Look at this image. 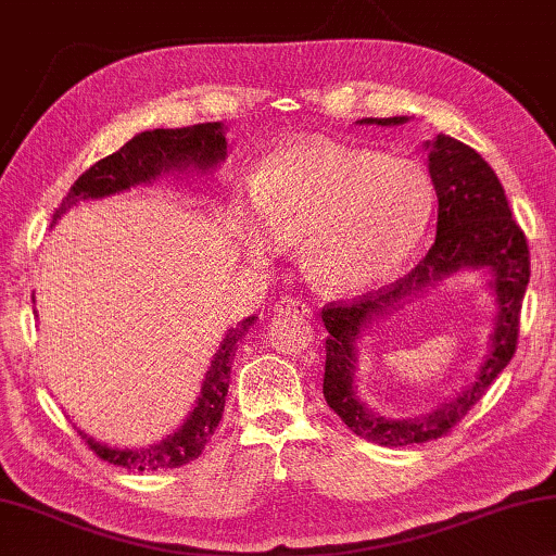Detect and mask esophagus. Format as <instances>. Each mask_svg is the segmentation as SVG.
I'll return each instance as SVG.
<instances>
[{
	"mask_svg": "<svg viewBox=\"0 0 556 556\" xmlns=\"http://www.w3.org/2000/svg\"><path fill=\"white\" fill-rule=\"evenodd\" d=\"M275 314H296V316H302V319H309V316L314 314V309L304 302V299L285 296V299H279V302L275 304Z\"/></svg>",
	"mask_w": 556,
	"mask_h": 556,
	"instance_id": "34e87169",
	"label": "esophagus"
}]
</instances>
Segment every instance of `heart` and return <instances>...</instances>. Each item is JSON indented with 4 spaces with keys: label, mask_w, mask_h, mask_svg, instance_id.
<instances>
[{
    "label": "heart",
    "mask_w": 556,
    "mask_h": 556,
    "mask_svg": "<svg viewBox=\"0 0 556 556\" xmlns=\"http://www.w3.org/2000/svg\"><path fill=\"white\" fill-rule=\"evenodd\" d=\"M254 217L232 207L247 257L267 260L302 242L304 267L331 292H356L391 277L428 230L435 192L416 161L312 138L267 155L252 185Z\"/></svg>",
    "instance_id": "b5f03b06"
}]
</instances>
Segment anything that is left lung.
I'll return each instance as SVG.
<instances>
[{
  "label": "left lung",
  "instance_id": "obj_1",
  "mask_svg": "<svg viewBox=\"0 0 556 556\" xmlns=\"http://www.w3.org/2000/svg\"><path fill=\"white\" fill-rule=\"evenodd\" d=\"M408 118H364L376 126H401ZM428 148V173L438 195V235L426 257L408 275L378 292L361 294L354 302H331L321 309L326 337L324 399L329 408L356 435L386 447L428 443L451 433L478 403L502 368L515 356L519 337V312L530 285V247L513 219L505 188L478 151L451 136L440 134ZM460 268L489 271L498 314L491 351L481 371L463 394L433 414L416 419L378 417L357 399L355 366L357 337L381 315L402 308L428 286Z\"/></svg>",
  "mask_w": 556,
  "mask_h": 556
}]
</instances>
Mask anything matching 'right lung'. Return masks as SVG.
I'll use <instances>...</instances> for the list:
<instances>
[{"label":"right lung","mask_w":556,"mask_h":556,"mask_svg":"<svg viewBox=\"0 0 556 556\" xmlns=\"http://www.w3.org/2000/svg\"><path fill=\"white\" fill-rule=\"evenodd\" d=\"M227 155V140H225V126L223 123H198V126L188 128H155L143 130L128 140L109 157H103L96 165L78 178L68 195L61 200V205L54 213V223L61 219L68 207H74L81 200H99L116 195V192L130 190L134 185L153 182L161 175L170 170H198L210 173L225 161ZM257 321L254 316H247L235 329L227 331V337L219 343L217 354L210 361V368L202 381L200 395L195 401V408L185 418L182 426L167 435L161 443H153L148 447H111L99 440L88 438L86 445L101 457L121 468L138 470V472H153V470H167L180 468V465L195 460L205 445L213 438L219 418L225 410V395L227 386H230V368L237 351V343L242 341L252 324Z\"/></svg>","instance_id":"obj_1"}]
</instances>
